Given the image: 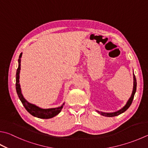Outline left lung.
<instances>
[{"label":"left lung","instance_id":"8db88e82","mask_svg":"<svg viewBox=\"0 0 148 148\" xmlns=\"http://www.w3.org/2000/svg\"><path fill=\"white\" fill-rule=\"evenodd\" d=\"M133 80H134V82H133V92H132V95H131L130 98L129 99V100L127 101V103H126L125 106L122 108L121 109H120L119 111H118L116 112H100V111H97L98 113H100V114L103 115V116H108V117H112V116H118V115H119L120 114L123 113V112H125L126 110H127L129 107H130V106L132 103V101L133 100V98H134V96H135V94L136 92V77L135 74H133Z\"/></svg>","mask_w":148,"mask_h":148}]
</instances>
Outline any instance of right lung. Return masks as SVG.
I'll list each match as a JSON object with an SVG mask.
<instances>
[{"instance_id": "obj_1", "label": "right lung", "mask_w": 148, "mask_h": 148, "mask_svg": "<svg viewBox=\"0 0 148 148\" xmlns=\"http://www.w3.org/2000/svg\"><path fill=\"white\" fill-rule=\"evenodd\" d=\"M22 57V53H21L18 58V66L16 72V90H17V95L19 98L20 100L22 102L23 106L26 109L29 114H31L32 116H36L39 119H51V118L54 117L56 115H58L61 112L63 107L65 103H63V105L60 107H56V108H51V109H42L40 107L36 106V105L32 104L29 103L28 101L25 100L23 96V94L21 92V88L19 84V73L21 70V58Z\"/></svg>"}]
</instances>
